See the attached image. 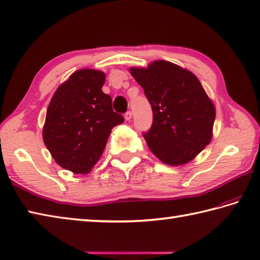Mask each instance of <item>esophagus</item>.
Returning <instances> with one entry per match:
<instances>
[{
	"label": "esophagus",
	"instance_id": "1",
	"mask_svg": "<svg viewBox=\"0 0 260 260\" xmlns=\"http://www.w3.org/2000/svg\"><path fill=\"white\" fill-rule=\"evenodd\" d=\"M131 117H132V112L131 111H128V112H126V113L124 114V119L125 120H131Z\"/></svg>",
	"mask_w": 260,
	"mask_h": 260
}]
</instances>
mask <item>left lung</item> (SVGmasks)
<instances>
[{"label":"left lung","mask_w":260,"mask_h":260,"mask_svg":"<svg viewBox=\"0 0 260 260\" xmlns=\"http://www.w3.org/2000/svg\"><path fill=\"white\" fill-rule=\"evenodd\" d=\"M130 73L153 110V124L144 134L151 153L169 165L193 159L212 140L216 114L198 78L161 60L131 68Z\"/></svg>","instance_id":"left-lung-1"}]
</instances>
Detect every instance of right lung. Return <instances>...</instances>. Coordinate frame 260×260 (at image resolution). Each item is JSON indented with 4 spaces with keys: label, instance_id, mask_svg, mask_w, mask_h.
Wrapping results in <instances>:
<instances>
[{
    "label": "right lung",
    "instance_id": "1",
    "mask_svg": "<svg viewBox=\"0 0 260 260\" xmlns=\"http://www.w3.org/2000/svg\"><path fill=\"white\" fill-rule=\"evenodd\" d=\"M105 73L81 69L54 92L43 129L44 144L63 169L90 172L105 149L111 130L124 121L102 91Z\"/></svg>",
    "mask_w": 260,
    "mask_h": 260
}]
</instances>
